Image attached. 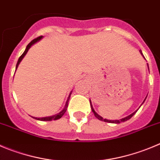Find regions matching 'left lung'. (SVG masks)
Listing matches in <instances>:
<instances>
[{
    "label": "left lung",
    "instance_id": "1",
    "mask_svg": "<svg viewBox=\"0 0 160 160\" xmlns=\"http://www.w3.org/2000/svg\"><path fill=\"white\" fill-rule=\"evenodd\" d=\"M140 53H141V54L142 55V56H143V58H144V55H143V53H142V51H141V50H140ZM148 70H149V67H148ZM146 98H147V96H146ZM146 98H144V102H143V103H144V101H145ZM90 104H91V107H92V112H93L94 115L95 116V118H98V120H100V121H103V122H109V123L119 124V123H121V122H125V121L129 120V119H130L131 118H132V116H133L134 114H135L136 113H137V110H136V111H134L133 113H132V114H129V116H127V117H125V118H123L120 119V120H108V119L103 118H102V116H100V115H99V114H97L96 112H95V110H94L93 107H92V102H91V100H90ZM141 105H142V104H141Z\"/></svg>",
    "mask_w": 160,
    "mask_h": 160
}]
</instances>
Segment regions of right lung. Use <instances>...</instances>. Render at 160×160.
Instances as JSON below:
<instances>
[{
    "label": "right lung",
    "mask_w": 160,
    "mask_h": 160,
    "mask_svg": "<svg viewBox=\"0 0 160 160\" xmlns=\"http://www.w3.org/2000/svg\"><path fill=\"white\" fill-rule=\"evenodd\" d=\"M42 38V36L38 37V38H35V39H34V40H32V41H31V42H30L29 44H28V46H27L26 49H25V51L23 52V54H22L21 56L19 57V60H18L17 64H16V70L17 69V68H18V66H19V63L21 62V61H22V60H23V58H24L25 55L27 54V53H28V50H29V49L31 48V46H33V45H34V44H35V43H36V42H38L40 41V40H41ZM72 92V91H71V92H70L69 95H68V99H67V101H66V103H65V107H64L63 110H62L61 112H59L58 114H54V115H52V116H49V117H44V118H35V117H32L33 118H35V119H36V120H39V121H45V122H49V121H52V120H58V119L61 118H62V116L64 115V114H65V112H66L67 108H68V101H69L70 95H71Z\"/></svg>",
    "instance_id": "add662e5"
}]
</instances>
